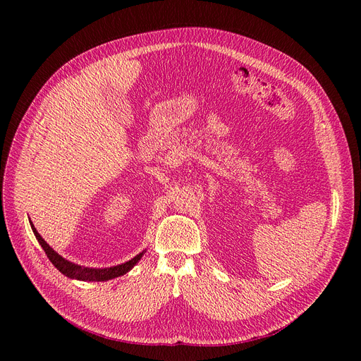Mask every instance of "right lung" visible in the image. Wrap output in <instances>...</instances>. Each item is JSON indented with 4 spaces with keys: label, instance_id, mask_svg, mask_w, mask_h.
I'll use <instances>...</instances> for the list:
<instances>
[{
    "label": "right lung",
    "instance_id": "add662e5",
    "mask_svg": "<svg viewBox=\"0 0 361 361\" xmlns=\"http://www.w3.org/2000/svg\"><path fill=\"white\" fill-rule=\"evenodd\" d=\"M32 226V231L36 237V240L39 241V244L42 245V249L45 252V255L48 256V259L51 260V263L54 267L59 269L63 275L71 278V279H79V281H108L112 278H117L121 276L124 274H127L135 264L142 259L145 250L142 253H139L137 256L133 257L131 260L123 263V264H117V267H112V268H102V269H97V268H85L80 267V264H75L67 259H64L63 256H60L55 250H52V247H49V244L41 237V234L36 231L35 225L30 222Z\"/></svg>",
    "mask_w": 361,
    "mask_h": 361
}]
</instances>
